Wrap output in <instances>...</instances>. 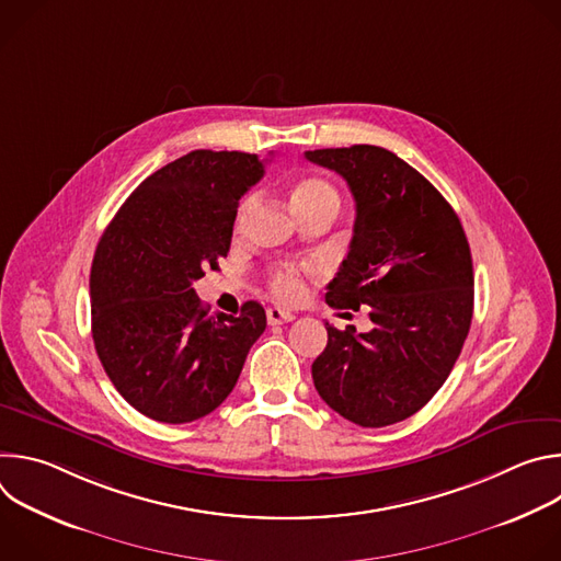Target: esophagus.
I'll list each match as a JSON object with an SVG mask.
<instances>
[{
	"instance_id": "1",
	"label": "esophagus",
	"mask_w": 561,
	"mask_h": 561,
	"mask_svg": "<svg viewBox=\"0 0 561 561\" xmlns=\"http://www.w3.org/2000/svg\"><path fill=\"white\" fill-rule=\"evenodd\" d=\"M266 319L271 327H277V324H286V322H293L295 314L290 310H284V308H277V306H271L266 310Z\"/></svg>"
}]
</instances>
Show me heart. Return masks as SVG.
Instances as JSON below:
<instances>
[{
  "mask_svg": "<svg viewBox=\"0 0 561 561\" xmlns=\"http://www.w3.org/2000/svg\"><path fill=\"white\" fill-rule=\"evenodd\" d=\"M290 202L299 217H308L317 210H337L340 208V195L333 184H329L322 178H301L290 186ZM257 206V195H247L239 204L234 213V232L244 228L247 219ZM308 266H279L271 275V293L282 301H297L306 293L304 275L308 273Z\"/></svg>",
  "mask_w": 561,
  "mask_h": 561,
  "instance_id": "heart-1",
  "label": "heart"
}]
</instances>
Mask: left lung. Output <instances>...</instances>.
I'll return each mask as SVG.
<instances>
[{
  "label": "left lung",
  "mask_w": 561,
  "mask_h": 561,
  "mask_svg": "<svg viewBox=\"0 0 561 561\" xmlns=\"http://www.w3.org/2000/svg\"><path fill=\"white\" fill-rule=\"evenodd\" d=\"M355 197L351 251L329 284L333 308L368 310L373 329L340 331L312 362V381L344 420L379 428L420 409L450 375L472 319L468 239L442 193L394 152L355 144L306 150Z\"/></svg>",
  "instance_id": "8db88e82"
}]
</instances>
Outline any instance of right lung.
Segmentation results:
<instances>
[{"mask_svg":"<svg viewBox=\"0 0 561 561\" xmlns=\"http://www.w3.org/2000/svg\"><path fill=\"white\" fill-rule=\"evenodd\" d=\"M257 154L193 150L146 178L106 226L91 268L98 357L141 415L186 424L234 388L266 329L262 304L210 314L193 282L228 255L242 195L262 180Z\"/></svg>","mask_w":561,"mask_h":561,"instance_id":"1","label":"right lung"}]
</instances>
